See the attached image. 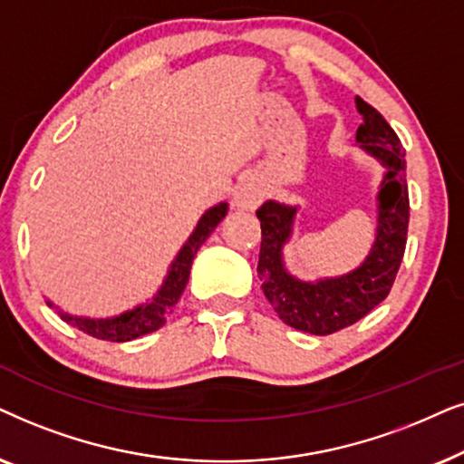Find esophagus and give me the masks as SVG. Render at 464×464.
Segmentation results:
<instances>
[{"label":"esophagus","instance_id":"obj_1","mask_svg":"<svg viewBox=\"0 0 464 464\" xmlns=\"http://www.w3.org/2000/svg\"><path fill=\"white\" fill-rule=\"evenodd\" d=\"M263 197H265L263 187H258L256 182H246L244 187L237 190L236 206L242 209H256L258 206H261Z\"/></svg>","mask_w":464,"mask_h":464}]
</instances>
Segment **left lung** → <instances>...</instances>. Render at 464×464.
Instances as JSON below:
<instances>
[{"mask_svg":"<svg viewBox=\"0 0 464 464\" xmlns=\"http://www.w3.org/2000/svg\"><path fill=\"white\" fill-rule=\"evenodd\" d=\"M356 110L362 116L356 140L386 168L378 195V236L367 261L356 271L335 280L316 284L295 280L282 267V246L290 236L296 208L265 201L256 209L261 220L258 276L263 280V293L282 323L312 335L342 331L378 307L391 293L407 244L410 195L403 146L384 116L362 97H356Z\"/></svg>","mask_w":464,"mask_h":464,"instance_id":"left-lung-1","label":"left lung"}]
</instances>
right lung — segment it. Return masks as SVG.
I'll list each match as a JSON object with an SVG mask.
<instances>
[{"label": "right lung", "mask_w": 464, "mask_h": 464, "mask_svg": "<svg viewBox=\"0 0 464 464\" xmlns=\"http://www.w3.org/2000/svg\"><path fill=\"white\" fill-rule=\"evenodd\" d=\"M227 216V203H220L212 209H208L206 214L201 216V220L197 222V228L193 236L188 237V242L184 244L180 255L176 256L174 265H171L168 277H165L163 286L157 293V296L150 301V304L138 307V310L122 314V316L116 318H106V320H89V318H73L67 316V314H61V318L65 323H70L76 329L84 331L86 335L95 339H108V342H131L135 337L146 335V333H152L160 329L165 324V318L169 316L171 310H174L178 299L184 293L188 284L190 276V265H193V258L197 250L201 248L203 242L212 236V231L218 227V222Z\"/></svg>", "instance_id": "right-lung-1"}]
</instances>
